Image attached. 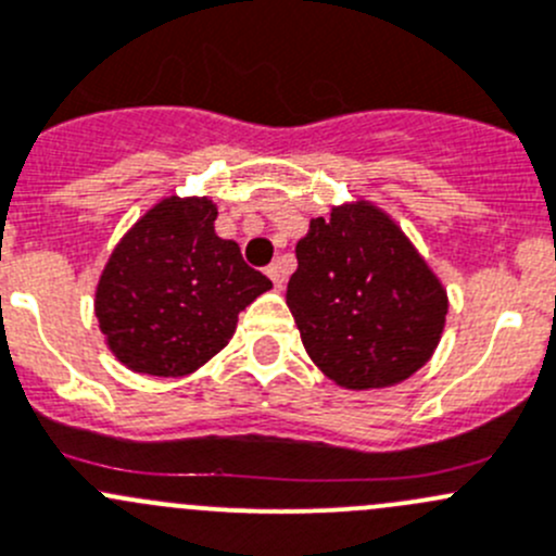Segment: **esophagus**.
I'll use <instances>...</instances> for the list:
<instances>
[{
  "instance_id": "1",
  "label": "esophagus",
  "mask_w": 556,
  "mask_h": 556,
  "mask_svg": "<svg viewBox=\"0 0 556 556\" xmlns=\"http://www.w3.org/2000/svg\"><path fill=\"white\" fill-rule=\"evenodd\" d=\"M266 274H268V277H271L274 288L282 290V285H285V266H282V263H279V261L271 263V266L266 268Z\"/></svg>"
}]
</instances>
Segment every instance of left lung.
Returning a JSON list of instances; mask_svg holds the SVG:
<instances>
[{
    "label": "left lung",
    "mask_w": 556,
    "mask_h": 556,
    "mask_svg": "<svg viewBox=\"0 0 556 556\" xmlns=\"http://www.w3.org/2000/svg\"><path fill=\"white\" fill-rule=\"evenodd\" d=\"M295 261L288 306L309 358L337 386H396L432 358L448 295L386 212L358 201L315 217Z\"/></svg>",
    "instance_id": "left-lung-1"
}]
</instances>
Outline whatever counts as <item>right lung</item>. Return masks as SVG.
<instances>
[{
	"label": "right lung",
	"instance_id": "add662e5",
	"mask_svg": "<svg viewBox=\"0 0 556 556\" xmlns=\"http://www.w3.org/2000/svg\"><path fill=\"white\" fill-rule=\"evenodd\" d=\"M208 198H165L102 268L94 315L127 369L185 377L230 342L239 312L271 288L236 241L214 233Z\"/></svg>",
	"mask_w": 556,
	"mask_h": 556
}]
</instances>
